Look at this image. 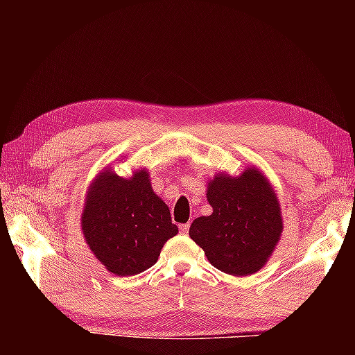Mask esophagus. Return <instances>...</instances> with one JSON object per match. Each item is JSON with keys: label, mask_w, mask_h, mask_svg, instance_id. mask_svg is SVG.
Listing matches in <instances>:
<instances>
[{"label": "esophagus", "mask_w": 355, "mask_h": 355, "mask_svg": "<svg viewBox=\"0 0 355 355\" xmlns=\"http://www.w3.org/2000/svg\"><path fill=\"white\" fill-rule=\"evenodd\" d=\"M188 232H189V224L180 225V233H182V235H188Z\"/></svg>", "instance_id": "esophagus-1"}]
</instances>
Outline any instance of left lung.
Segmentation results:
<instances>
[{
    "mask_svg": "<svg viewBox=\"0 0 355 355\" xmlns=\"http://www.w3.org/2000/svg\"><path fill=\"white\" fill-rule=\"evenodd\" d=\"M207 200L213 213L192 220V241L222 272L245 277L260 271L284 232L271 182L255 166L236 177L219 172L207 184Z\"/></svg>",
    "mask_w": 355,
    "mask_h": 355,
    "instance_id": "1",
    "label": "left lung"
}]
</instances>
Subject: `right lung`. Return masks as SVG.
I'll return each mask as SVG.
<instances>
[{
	"mask_svg": "<svg viewBox=\"0 0 355 355\" xmlns=\"http://www.w3.org/2000/svg\"><path fill=\"white\" fill-rule=\"evenodd\" d=\"M81 232L107 271L125 277L153 266L178 227L172 224L169 207L153 192L146 167L125 178L106 166L87 188Z\"/></svg>",
	"mask_w": 355,
	"mask_h": 355,
	"instance_id": "obj_1",
	"label": "right lung"
}]
</instances>
